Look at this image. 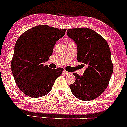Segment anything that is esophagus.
Here are the masks:
<instances>
[{"label": "esophagus", "instance_id": "34e87169", "mask_svg": "<svg viewBox=\"0 0 127 127\" xmlns=\"http://www.w3.org/2000/svg\"><path fill=\"white\" fill-rule=\"evenodd\" d=\"M63 73H64V74H65V75H68L70 74V73L68 72H67V71L66 70H64V72H63Z\"/></svg>", "mask_w": 127, "mask_h": 127}]
</instances>
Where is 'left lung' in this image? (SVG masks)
<instances>
[{"label":"left lung","mask_w":127,"mask_h":127,"mask_svg":"<svg viewBox=\"0 0 127 127\" xmlns=\"http://www.w3.org/2000/svg\"><path fill=\"white\" fill-rule=\"evenodd\" d=\"M67 33L77 45V60L86 66L83 75L73 73L76 80L70 88L79 100H92L107 89L113 73L110 47L105 39L89 28L71 29Z\"/></svg>","instance_id":"obj_1"}]
</instances>
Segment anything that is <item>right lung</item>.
<instances>
[{
  "mask_svg": "<svg viewBox=\"0 0 127 127\" xmlns=\"http://www.w3.org/2000/svg\"><path fill=\"white\" fill-rule=\"evenodd\" d=\"M66 29L47 25L33 27L19 37L14 48L11 69L19 89L27 96L38 98L49 94L64 69H51L43 63L52 54L55 43Z\"/></svg>",
  "mask_w": 127,
  "mask_h": 127,
  "instance_id": "1",
  "label": "right lung"
}]
</instances>
